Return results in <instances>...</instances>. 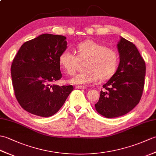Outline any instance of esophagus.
Listing matches in <instances>:
<instances>
[{"mask_svg": "<svg viewBox=\"0 0 156 156\" xmlns=\"http://www.w3.org/2000/svg\"><path fill=\"white\" fill-rule=\"evenodd\" d=\"M76 88H79V89H86L87 87H84V86H80V85H77L76 86Z\"/></svg>", "mask_w": 156, "mask_h": 156, "instance_id": "1", "label": "esophagus"}]
</instances>
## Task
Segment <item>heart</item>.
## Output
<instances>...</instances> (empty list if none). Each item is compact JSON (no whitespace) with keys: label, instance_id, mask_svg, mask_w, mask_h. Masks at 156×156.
Segmentation results:
<instances>
[{"label":"heart","instance_id":"heart-1","mask_svg":"<svg viewBox=\"0 0 156 156\" xmlns=\"http://www.w3.org/2000/svg\"><path fill=\"white\" fill-rule=\"evenodd\" d=\"M77 55L66 49L59 56V64L68 74H74L79 62L87 59L85 71L78 73L69 80L72 84H90L106 80L112 76L119 66V55L115 49L90 40L83 41L76 46Z\"/></svg>","mask_w":156,"mask_h":156}]
</instances>
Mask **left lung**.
Here are the masks:
<instances>
[{"label": "left lung", "mask_w": 156, "mask_h": 156, "mask_svg": "<svg viewBox=\"0 0 156 156\" xmlns=\"http://www.w3.org/2000/svg\"><path fill=\"white\" fill-rule=\"evenodd\" d=\"M120 62L117 71L102 86L96 110L107 118L128 113L140 102L144 91L145 63L133 43L121 37L117 44Z\"/></svg>", "instance_id": "8db88e82"}]
</instances>
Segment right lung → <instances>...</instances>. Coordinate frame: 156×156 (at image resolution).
Here are the masks:
<instances>
[{
    "label": "right lung",
    "mask_w": 156,
    "mask_h": 156,
    "mask_svg": "<svg viewBox=\"0 0 156 156\" xmlns=\"http://www.w3.org/2000/svg\"><path fill=\"white\" fill-rule=\"evenodd\" d=\"M66 39L40 35L25 42L13 59L11 72L15 95L21 107L31 114L54 115L74 90L72 85L51 84L62 78L59 56L67 48Z\"/></svg>",
    "instance_id": "right-lung-1"
}]
</instances>
